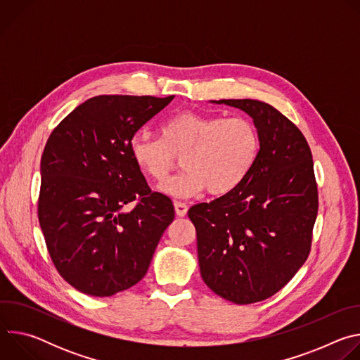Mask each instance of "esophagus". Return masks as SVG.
Returning a JSON list of instances; mask_svg holds the SVG:
<instances>
[{
	"instance_id": "34e87169",
	"label": "esophagus",
	"mask_w": 360,
	"mask_h": 360,
	"mask_svg": "<svg viewBox=\"0 0 360 360\" xmlns=\"http://www.w3.org/2000/svg\"><path fill=\"white\" fill-rule=\"evenodd\" d=\"M174 207H175V212H176V215H178V217H185V215H186V212H188V207H186V203H185V202L175 200Z\"/></svg>"
}]
</instances>
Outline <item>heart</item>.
Returning <instances> with one entry per match:
<instances>
[{
    "label": "heart",
    "instance_id": "b5f03b06",
    "mask_svg": "<svg viewBox=\"0 0 360 360\" xmlns=\"http://www.w3.org/2000/svg\"><path fill=\"white\" fill-rule=\"evenodd\" d=\"M261 150V134L246 117L179 112L160 125V136L136 132L129 155L138 171L158 184L176 167L184 171L161 185L175 198H191L205 189L222 196L236 189L252 171Z\"/></svg>",
    "mask_w": 360,
    "mask_h": 360
}]
</instances>
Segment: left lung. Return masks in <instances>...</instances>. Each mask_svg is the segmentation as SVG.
<instances>
[{
	"label": "left lung",
	"instance_id": "obj_1",
	"mask_svg": "<svg viewBox=\"0 0 360 360\" xmlns=\"http://www.w3.org/2000/svg\"><path fill=\"white\" fill-rule=\"evenodd\" d=\"M252 117L261 150L232 192L188 211L203 282L236 304L279 292L311 252L318 185L309 145L276 108L256 99H219Z\"/></svg>",
	"mask_w": 360,
	"mask_h": 360
}]
</instances>
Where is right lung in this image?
<instances>
[{
    "label": "right lung",
    "instance_id": "right-lung-1",
    "mask_svg": "<svg viewBox=\"0 0 360 360\" xmlns=\"http://www.w3.org/2000/svg\"><path fill=\"white\" fill-rule=\"evenodd\" d=\"M172 99L89 98L45 143L39 226L60 275L85 295L112 296L138 283L175 218L172 200L150 191L129 155L132 135Z\"/></svg>",
    "mask_w": 360,
    "mask_h": 360
}]
</instances>
